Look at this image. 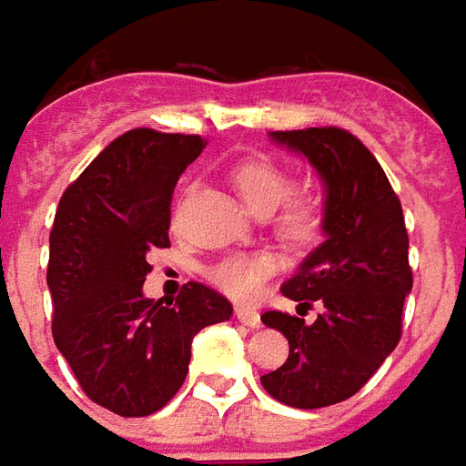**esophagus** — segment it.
<instances>
[{
  "label": "esophagus",
  "mask_w": 466,
  "mask_h": 466,
  "mask_svg": "<svg viewBox=\"0 0 466 466\" xmlns=\"http://www.w3.org/2000/svg\"><path fill=\"white\" fill-rule=\"evenodd\" d=\"M236 319H238L243 326H250V329H258L260 326V313L253 309V306H238L236 309Z\"/></svg>",
  "instance_id": "esophagus-1"
}]
</instances>
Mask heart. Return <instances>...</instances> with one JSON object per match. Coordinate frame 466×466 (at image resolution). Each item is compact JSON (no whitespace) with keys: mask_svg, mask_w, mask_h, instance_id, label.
Listing matches in <instances>:
<instances>
[{"mask_svg":"<svg viewBox=\"0 0 466 466\" xmlns=\"http://www.w3.org/2000/svg\"><path fill=\"white\" fill-rule=\"evenodd\" d=\"M230 180L238 190V196L243 198V203L260 216L279 208L293 190L291 173L283 170L280 165L260 160V157L243 160V163L236 165L230 173ZM279 223L291 238H309L316 230V223H319L316 203L309 198H293L291 203L283 208ZM270 270H273V260L268 256L236 253V256L218 260L210 268V280L233 299H248L263 286V280L268 279Z\"/></svg>","mask_w":466,"mask_h":466,"instance_id":"obj_1","label":"heart"}]
</instances>
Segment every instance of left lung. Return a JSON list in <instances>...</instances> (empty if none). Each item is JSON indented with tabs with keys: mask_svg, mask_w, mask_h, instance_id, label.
<instances>
[{
	"mask_svg": "<svg viewBox=\"0 0 466 466\" xmlns=\"http://www.w3.org/2000/svg\"><path fill=\"white\" fill-rule=\"evenodd\" d=\"M303 155L323 183V243L280 286L283 296L324 313L313 324L266 311L260 321L289 339V359L260 384L280 404L321 409L354 397L401 339L411 291L409 236L394 187L374 155L341 127L270 133Z\"/></svg>",
	"mask_w": 466,
	"mask_h": 466,
	"instance_id": "obj_1",
	"label": "left lung"
}]
</instances>
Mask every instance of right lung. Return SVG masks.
Returning <instances> with one entry per match:
<instances>
[{
    "instance_id": "right-lung-1",
    "label": "right lung",
    "mask_w": 466,
    "mask_h": 466,
    "mask_svg": "<svg viewBox=\"0 0 466 466\" xmlns=\"http://www.w3.org/2000/svg\"><path fill=\"white\" fill-rule=\"evenodd\" d=\"M200 135L137 127L112 140L62 193L49 233L52 336L82 391L120 417H147L177 394L193 336L233 306L190 280L175 303L145 299L147 253L170 248L177 177Z\"/></svg>"
}]
</instances>
